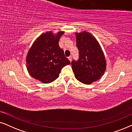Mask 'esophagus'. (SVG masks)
<instances>
[{
  "label": "esophagus",
  "instance_id": "34e87169",
  "mask_svg": "<svg viewBox=\"0 0 132 132\" xmlns=\"http://www.w3.org/2000/svg\"><path fill=\"white\" fill-rule=\"evenodd\" d=\"M68 59L70 61H72V57H71V56H69V57H68Z\"/></svg>",
  "mask_w": 132,
  "mask_h": 132
}]
</instances>
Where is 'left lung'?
<instances>
[{"label": "left lung", "mask_w": 132, "mask_h": 132, "mask_svg": "<svg viewBox=\"0 0 132 132\" xmlns=\"http://www.w3.org/2000/svg\"><path fill=\"white\" fill-rule=\"evenodd\" d=\"M79 59L72 61V68L77 80L90 84L99 80L106 69V61L101 46L90 33L75 32Z\"/></svg>", "instance_id": "left-lung-1"}]
</instances>
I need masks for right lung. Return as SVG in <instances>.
<instances>
[{
    "label": "right lung",
    "mask_w": 132,
    "mask_h": 132,
    "mask_svg": "<svg viewBox=\"0 0 132 132\" xmlns=\"http://www.w3.org/2000/svg\"><path fill=\"white\" fill-rule=\"evenodd\" d=\"M49 31L40 35L31 46L26 56V68L32 78L50 83L59 77L64 66L71 64L60 48V38L64 34Z\"/></svg>",
    "instance_id": "right-lung-1"
}]
</instances>
